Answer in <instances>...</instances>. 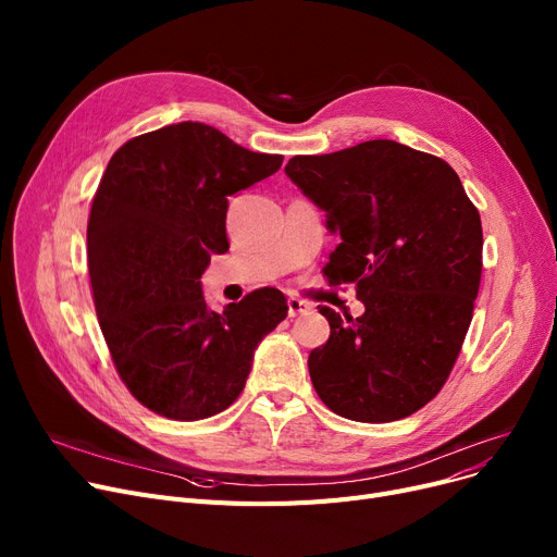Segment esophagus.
Wrapping results in <instances>:
<instances>
[{
  "label": "esophagus",
  "mask_w": 557,
  "mask_h": 557,
  "mask_svg": "<svg viewBox=\"0 0 557 557\" xmlns=\"http://www.w3.org/2000/svg\"><path fill=\"white\" fill-rule=\"evenodd\" d=\"M286 305H288V315H290V318H296V315H300V313H307V311L311 309V305H307L305 300L294 298V296H290V298L286 300Z\"/></svg>",
  "instance_id": "esophagus-1"
}]
</instances>
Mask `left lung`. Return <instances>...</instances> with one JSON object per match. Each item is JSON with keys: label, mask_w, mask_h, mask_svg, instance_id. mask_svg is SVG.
<instances>
[{"label": "left lung", "mask_w": 557, "mask_h": 557, "mask_svg": "<svg viewBox=\"0 0 557 557\" xmlns=\"http://www.w3.org/2000/svg\"><path fill=\"white\" fill-rule=\"evenodd\" d=\"M294 181L341 234L323 275L355 284L363 315L330 320L309 374L330 411L395 422L420 411L460 355L483 271V227L458 173L431 153L370 139L327 156H296Z\"/></svg>", "instance_id": "left-lung-1"}]
</instances>
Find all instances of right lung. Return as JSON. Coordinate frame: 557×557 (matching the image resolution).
<instances>
[{"label": "right lung", "mask_w": 557, "mask_h": 557, "mask_svg": "<svg viewBox=\"0 0 557 557\" xmlns=\"http://www.w3.org/2000/svg\"><path fill=\"white\" fill-rule=\"evenodd\" d=\"M221 131L183 122L116 149L87 219V269L116 374L149 411L212 418L246 386L257 343L286 318L282 290L263 286L210 311L200 277L230 248L227 196L280 166Z\"/></svg>", "instance_id": "obj_1"}]
</instances>
